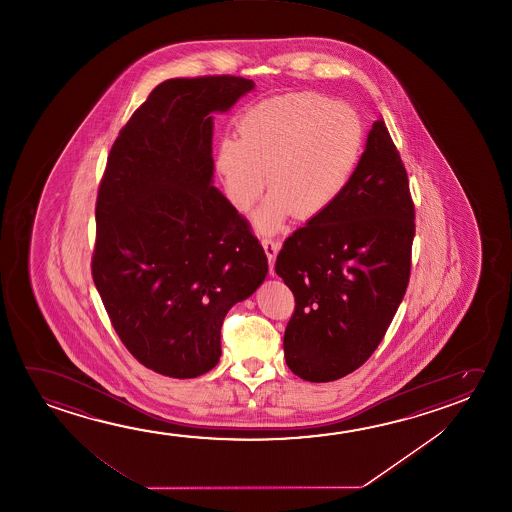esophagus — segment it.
Returning <instances> with one entry per match:
<instances>
[{
  "label": "esophagus",
  "instance_id": "esophagus-1",
  "mask_svg": "<svg viewBox=\"0 0 512 512\" xmlns=\"http://www.w3.org/2000/svg\"><path fill=\"white\" fill-rule=\"evenodd\" d=\"M262 246H264V252L268 255L269 264H271V273H273V262H275L276 255H278L280 248H282V243L276 241V239H264Z\"/></svg>",
  "mask_w": 512,
  "mask_h": 512
}]
</instances>
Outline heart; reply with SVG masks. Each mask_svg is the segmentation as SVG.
Returning <instances> with one entry per match:
<instances>
[{
	"instance_id": "obj_1",
	"label": "heart",
	"mask_w": 512,
	"mask_h": 512,
	"mask_svg": "<svg viewBox=\"0 0 512 512\" xmlns=\"http://www.w3.org/2000/svg\"><path fill=\"white\" fill-rule=\"evenodd\" d=\"M237 136L221 138L214 168L237 211H250L260 232H276L296 214L312 220L346 191L363 150L362 118L314 92L273 95L244 110Z\"/></svg>"
}]
</instances>
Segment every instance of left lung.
Listing matches in <instances>:
<instances>
[{
  "label": "left lung",
  "mask_w": 512,
  "mask_h": 512,
  "mask_svg": "<svg viewBox=\"0 0 512 512\" xmlns=\"http://www.w3.org/2000/svg\"><path fill=\"white\" fill-rule=\"evenodd\" d=\"M413 237L408 173L379 118L346 191L276 257L296 299L284 351L298 378L328 383L369 360L408 289Z\"/></svg>",
  "instance_id": "obj_1"
}]
</instances>
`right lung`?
<instances>
[{"label": "right lung", "mask_w": 512, "mask_h": 512, "mask_svg": "<svg viewBox=\"0 0 512 512\" xmlns=\"http://www.w3.org/2000/svg\"><path fill=\"white\" fill-rule=\"evenodd\" d=\"M252 79H166L113 143L95 204L92 278L122 344L147 369L216 367L221 324L268 275L250 223L213 186V113Z\"/></svg>", "instance_id": "obj_1"}]
</instances>
